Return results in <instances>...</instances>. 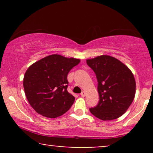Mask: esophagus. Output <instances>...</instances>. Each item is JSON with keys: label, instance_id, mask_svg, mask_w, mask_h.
<instances>
[{"label": "esophagus", "instance_id": "1", "mask_svg": "<svg viewBox=\"0 0 153 153\" xmlns=\"http://www.w3.org/2000/svg\"><path fill=\"white\" fill-rule=\"evenodd\" d=\"M85 95H86V93H85V91H83L82 93H81V97H85Z\"/></svg>", "mask_w": 153, "mask_h": 153}]
</instances>
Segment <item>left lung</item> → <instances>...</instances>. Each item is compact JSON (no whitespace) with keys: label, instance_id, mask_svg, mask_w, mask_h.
<instances>
[{"label":"left lung","instance_id":"left-lung-1","mask_svg":"<svg viewBox=\"0 0 153 153\" xmlns=\"http://www.w3.org/2000/svg\"><path fill=\"white\" fill-rule=\"evenodd\" d=\"M95 73L100 101L90 111L102 120L118 118L128 109L136 93V81L128 67L117 58L102 55L87 59Z\"/></svg>","mask_w":153,"mask_h":153}]
</instances>
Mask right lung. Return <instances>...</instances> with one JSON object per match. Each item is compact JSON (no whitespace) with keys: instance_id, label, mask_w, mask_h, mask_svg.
<instances>
[{"instance_id":"obj_1","label":"right lung","mask_w":153,"mask_h":153,"mask_svg":"<svg viewBox=\"0 0 153 153\" xmlns=\"http://www.w3.org/2000/svg\"><path fill=\"white\" fill-rule=\"evenodd\" d=\"M79 62L78 58L53 54L29 67L23 85L29 104L37 114L55 118L70 109L75 98L67 90V77Z\"/></svg>"}]
</instances>
